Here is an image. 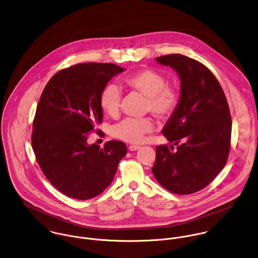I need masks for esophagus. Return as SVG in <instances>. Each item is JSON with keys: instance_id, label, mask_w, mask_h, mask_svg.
<instances>
[{"instance_id": "1", "label": "esophagus", "mask_w": 258, "mask_h": 258, "mask_svg": "<svg viewBox=\"0 0 258 258\" xmlns=\"http://www.w3.org/2000/svg\"><path fill=\"white\" fill-rule=\"evenodd\" d=\"M141 149V147L140 146H134V145H131L130 147H128V150L131 151V152H135V151H138V150H140Z\"/></svg>"}]
</instances>
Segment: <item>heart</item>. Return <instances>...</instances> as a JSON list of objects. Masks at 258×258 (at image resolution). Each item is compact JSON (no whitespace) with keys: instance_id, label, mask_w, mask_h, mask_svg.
I'll use <instances>...</instances> for the list:
<instances>
[{"instance_id":"b5f03b06","label":"heart","mask_w":258,"mask_h":258,"mask_svg":"<svg viewBox=\"0 0 258 258\" xmlns=\"http://www.w3.org/2000/svg\"><path fill=\"white\" fill-rule=\"evenodd\" d=\"M125 84L148 97V110L160 119L169 118L177 109L180 100L179 90L175 85L167 84L166 77L155 70L138 71L124 80ZM122 93L114 84L106 85L100 95V105L103 112L110 116L119 113ZM154 130V122L150 117H126L114 123L110 128L113 138L131 144H140L145 136Z\"/></svg>"}]
</instances>
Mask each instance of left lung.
I'll return each instance as SVG.
<instances>
[{
	"mask_svg": "<svg viewBox=\"0 0 258 258\" xmlns=\"http://www.w3.org/2000/svg\"><path fill=\"white\" fill-rule=\"evenodd\" d=\"M155 59L177 72L180 100L162 130L170 145L156 147L152 171L168 191L190 195L209 184L227 161L232 125L228 103L217 79L202 62L179 53Z\"/></svg>",
	"mask_w": 258,
	"mask_h": 258,
	"instance_id": "left-lung-1",
	"label": "left lung"
}]
</instances>
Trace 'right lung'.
Masks as SVG:
<instances>
[{"label":"right lung","mask_w":258,"mask_h":258,"mask_svg":"<svg viewBox=\"0 0 258 258\" xmlns=\"http://www.w3.org/2000/svg\"><path fill=\"white\" fill-rule=\"evenodd\" d=\"M123 71L109 62L78 63L53 75L41 95L32 147L46 177L69 198L86 201L102 194L126 155L119 141L103 148L88 144L90 133L103 121L100 95Z\"/></svg>","instance_id":"1"}]
</instances>
